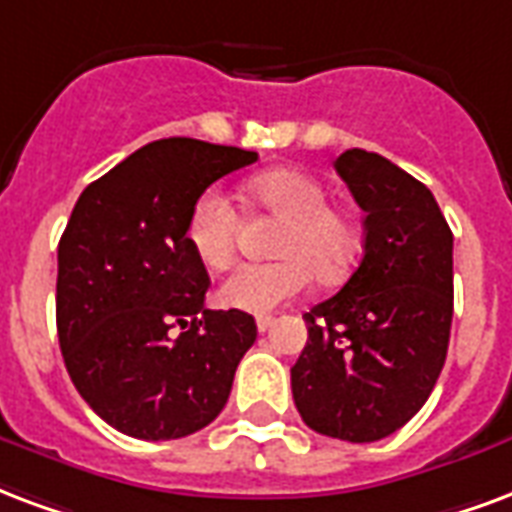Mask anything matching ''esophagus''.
I'll return each instance as SVG.
<instances>
[{"label": "esophagus", "mask_w": 512, "mask_h": 512, "mask_svg": "<svg viewBox=\"0 0 512 512\" xmlns=\"http://www.w3.org/2000/svg\"><path fill=\"white\" fill-rule=\"evenodd\" d=\"M274 323H276V317H271V314H260V317H257V331L260 333L271 331V328H274Z\"/></svg>", "instance_id": "esophagus-1"}]
</instances>
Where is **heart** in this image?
I'll use <instances>...</instances> for the list:
<instances>
[{
	"mask_svg": "<svg viewBox=\"0 0 512 512\" xmlns=\"http://www.w3.org/2000/svg\"><path fill=\"white\" fill-rule=\"evenodd\" d=\"M246 198L282 219L274 252L279 260L246 263L219 287V304L236 312H271L301 295L312 282L342 279L358 255V225L342 208L328 203L320 181L293 168H276L246 181ZM238 211L225 192L206 189L192 203L184 238L192 255L211 271L225 268L236 255Z\"/></svg>",
	"mask_w": 512,
	"mask_h": 512,
	"instance_id": "obj_1",
	"label": "heart"
}]
</instances>
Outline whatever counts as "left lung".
Here are the masks:
<instances>
[{"label":"left lung","mask_w":512,"mask_h":512,"mask_svg":"<svg viewBox=\"0 0 512 512\" xmlns=\"http://www.w3.org/2000/svg\"><path fill=\"white\" fill-rule=\"evenodd\" d=\"M363 219L361 266L304 314L290 369L309 429L347 442L399 431L437 385L453 320V233L426 184L374 151L333 162Z\"/></svg>","instance_id":"1"}]
</instances>
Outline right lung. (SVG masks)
Returning <instances> with one entry per match:
<instances>
[{"mask_svg": "<svg viewBox=\"0 0 512 512\" xmlns=\"http://www.w3.org/2000/svg\"><path fill=\"white\" fill-rule=\"evenodd\" d=\"M255 151L195 138L143 146L83 189L59 241L56 331L83 401L138 439H179L217 418L255 317L206 309L189 252L192 203Z\"/></svg>", "mask_w": 512, "mask_h": 512, "instance_id": "1", "label": "right lung"}]
</instances>
